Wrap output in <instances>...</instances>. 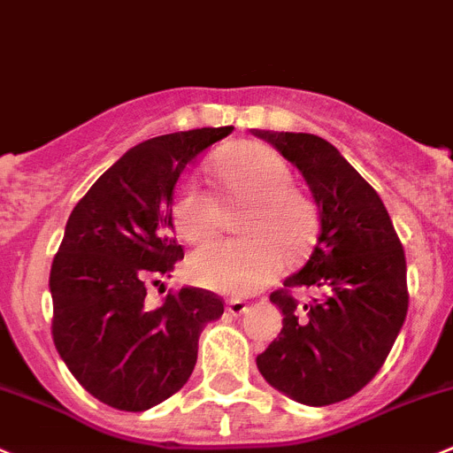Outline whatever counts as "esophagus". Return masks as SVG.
<instances>
[{
    "mask_svg": "<svg viewBox=\"0 0 453 453\" xmlns=\"http://www.w3.org/2000/svg\"><path fill=\"white\" fill-rule=\"evenodd\" d=\"M245 310H248V303L241 301V298H230V301L226 303V311L230 316H241Z\"/></svg>",
    "mask_w": 453,
    "mask_h": 453,
    "instance_id": "esophagus-1",
    "label": "esophagus"
}]
</instances>
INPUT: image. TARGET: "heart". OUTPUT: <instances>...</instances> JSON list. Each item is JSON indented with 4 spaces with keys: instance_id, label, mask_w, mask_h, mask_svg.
I'll return each mask as SVG.
<instances>
[{
    "instance_id": "b5f03b06",
    "label": "heart",
    "mask_w": 453,
    "mask_h": 453,
    "mask_svg": "<svg viewBox=\"0 0 453 453\" xmlns=\"http://www.w3.org/2000/svg\"><path fill=\"white\" fill-rule=\"evenodd\" d=\"M232 205H245L236 219L243 236L201 245L188 258V276L199 288L245 296L280 274L285 254L301 257L316 227L314 205L292 188L288 164L261 143H239L214 164ZM221 205L205 188L188 179L179 188L173 219L190 243L210 239L221 226Z\"/></svg>"
}]
</instances>
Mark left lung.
Listing matches in <instances>:
<instances>
[{"label":"left lung","instance_id":"left-lung-1","mask_svg":"<svg viewBox=\"0 0 453 453\" xmlns=\"http://www.w3.org/2000/svg\"><path fill=\"white\" fill-rule=\"evenodd\" d=\"M301 170L319 208V239L305 265L270 301L283 329L257 357L263 379L303 405L361 392L383 367L407 316L405 250L379 192L325 139L252 130ZM315 296L298 306L291 289Z\"/></svg>","mask_w":453,"mask_h":453}]
</instances>
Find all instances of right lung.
<instances>
[{"label":"right lung","instance_id":"right-lung-1","mask_svg":"<svg viewBox=\"0 0 453 453\" xmlns=\"http://www.w3.org/2000/svg\"><path fill=\"white\" fill-rule=\"evenodd\" d=\"M199 128L148 139L105 170L65 223L50 267L52 341L81 388L121 411L177 394L196 365L199 336L223 314L201 288L148 307L183 248L173 239L174 186L199 152L232 133Z\"/></svg>","mask_w":453,"mask_h":453}]
</instances>
